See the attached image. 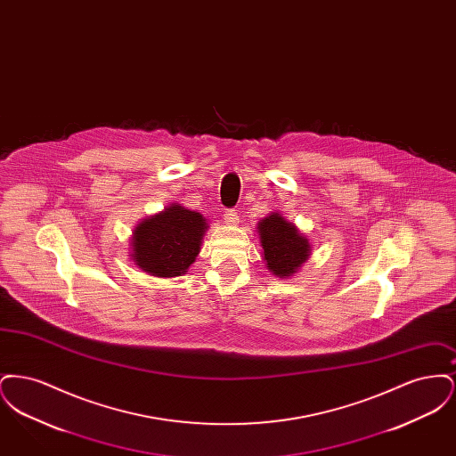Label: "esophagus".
<instances>
[{"mask_svg":"<svg viewBox=\"0 0 456 456\" xmlns=\"http://www.w3.org/2000/svg\"><path fill=\"white\" fill-rule=\"evenodd\" d=\"M222 217H224V222L229 224V225H236L239 222L238 212H236V210H225Z\"/></svg>","mask_w":456,"mask_h":456,"instance_id":"obj_1","label":"esophagus"}]
</instances>
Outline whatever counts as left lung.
<instances>
[{"instance_id":"left-lung-1","label":"left lung","mask_w":456,"mask_h":456,"mask_svg":"<svg viewBox=\"0 0 456 456\" xmlns=\"http://www.w3.org/2000/svg\"><path fill=\"white\" fill-rule=\"evenodd\" d=\"M258 236L266 268L281 277H292L309 258L311 244L299 229L273 212L258 224Z\"/></svg>"}]
</instances>
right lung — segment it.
<instances>
[{
  "instance_id": "right-lung-1",
  "label": "right lung",
  "mask_w": 456,
  "mask_h": 456,
  "mask_svg": "<svg viewBox=\"0 0 456 456\" xmlns=\"http://www.w3.org/2000/svg\"><path fill=\"white\" fill-rule=\"evenodd\" d=\"M207 218L177 203L142 220L131 238V260L153 277H179L196 260Z\"/></svg>"
}]
</instances>
